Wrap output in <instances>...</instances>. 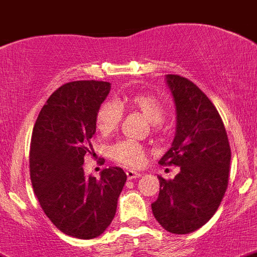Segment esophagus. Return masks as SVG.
Segmentation results:
<instances>
[{
	"label": "esophagus",
	"instance_id": "34e87169",
	"mask_svg": "<svg viewBox=\"0 0 257 257\" xmlns=\"http://www.w3.org/2000/svg\"><path fill=\"white\" fill-rule=\"evenodd\" d=\"M126 176H128L129 180H133V179H138L141 176L140 172L133 171V170H126Z\"/></svg>",
	"mask_w": 257,
	"mask_h": 257
}]
</instances>
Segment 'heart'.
I'll list each match as a JSON object with an SVG mask.
<instances>
[{
	"label": "heart",
	"instance_id": "heart-1",
	"mask_svg": "<svg viewBox=\"0 0 257 257\" xmlns=\"http://www.w3.org/2000/svg\"><path fill=\"white\" fill-rule=\"evenodd\" d=\"M138 111L152 123L153 128H158L165 117V106L162 102L150 93H133L117 99L116 102L105 101L100 105L96 112V128L101 134L106 136L117 128L121 120V109ZM146 148L138 142L131 140L119 141L110 148V155L115 161L125 166L137 167L143 164L146 158Z\"/></svg>",
	"mask_w": 257,
	"mask_h": 257
}]
</instances>
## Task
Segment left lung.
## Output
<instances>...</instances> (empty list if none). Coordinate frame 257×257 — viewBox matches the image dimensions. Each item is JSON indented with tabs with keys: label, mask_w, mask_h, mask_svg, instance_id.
<instances>
[{
	"label": "left lung",
	"mask_w": 257,
	"mask_h": 257,
	"mask_svg": "<svg viewBox=\"0 0 257 257\" xmlns=\"http://www.w3.org/2000/svg\"><path fill=\"white\" fill-rule=\"evenodd\" d=\"M176 106V133L160 165L179 166L172 180H160L152 203L157 222L166 231L186 234L214 215L228 186L231 148L222 117L213 102L188 78L167 74Z\"/></svg>",
	"instance_id": "left-lung-1"
}]
</instances>
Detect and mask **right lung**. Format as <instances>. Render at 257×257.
Wrapping results in <instances>:
<instances>
[{
    "instance_id": "1",
    "label": "right lung",
    "mask_w": 257,
    "mask_h": 257,
    "mask_svg": "<svg viewBox=\"0 0 257 257\" xmlns=\"http://www.w3.org/2000/svg\"><path fill=\"white\" fill-rule=\"evenodd\" d=\"M104 81L61 86L40 110L30 146V179L47 217L67 236L91 239L110 226L126 181L120 167L100 179L85 176L83 161L96 132V112L110 92Z\"/></svg>"
}]
</instances>
